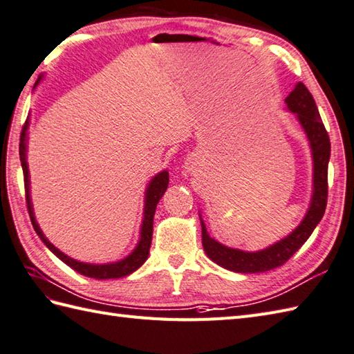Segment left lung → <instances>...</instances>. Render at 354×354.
I'll use <instances>...</instances> for the list:
<instances>
[{"label": "left lung", "mask_w": 354, "mask_h": 354, "mask_svg": "<svg viewBox=\"0 0 354 354\" xmlns=\"http://www.w3.org/2000/svg\"><path fill=\"white\" fill-rule=\"evenodd\" d=\"M285 103L292 113L297 115L301 127L310 142L313 157V195L310 207L306 214L301 224L274 245L256 253L234 250L223 245L209 236L206 225L201 221L203 248L209 259L225 270L234 272H263L277 268L289 261L295 251L309 239L313 229L323 218L327 206V169L330 159V139L321 120L319 112L312 93L303 83H298L295 89L286 97Z\"/></svg>", "instance_id": "8db88e82"}]
</instances>
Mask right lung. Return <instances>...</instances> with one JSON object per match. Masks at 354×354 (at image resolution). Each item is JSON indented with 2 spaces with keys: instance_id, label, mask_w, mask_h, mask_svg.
<instances>
[{
  "instance_id": "add662e5",
  "label": "right lung",
  "mask_w": 354,
  "mask_h": 354,
  "mask_svg": "<svg viewBox=\"0 0 354 354\" xmlns=\"http://www.w3.org/2000/svg\"><path fill=\"white\" fill-rule=\"evenodd\" d=\"M27 127H28V121H26V125L22 127L21 131V139H19V157H21V165H22V172H24V186H26V200H27V209L30 214L31 224H33L36 233L39 234V238L42 239V242L48 247L54 254H56L62 262H65L71 268L75 270L77 272L83 274L86 277H92V279H120L125 277L131 274L133 271H136L140 265H142L147 259L148 254H150V247H151V238H153V218H154V212L156 206L159 200L162 198V195L165 194L169 183V176L167 171H162L160 174H157L151 183L147 187V195H145V210H144V221H142V229H140V241L138 243V247L130 256L120 262L115 263H107V265H92V263H83L74 261V259L68 257L66 254L62 253L60 250H57L53 243L44 236L42 230L39 229V225L35 219L33 214V207H31V201H30V187H28V167H27V160H26V151H27Z\"/></svg>"
}]
</instances>
